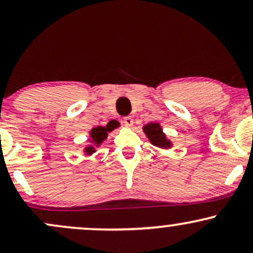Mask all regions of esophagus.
Returning <instances> with one entry per match:
<instances>
[{
    "instance_id": "34e87169",
    "label": "esophagus",
    "mask_w": 253,
    "mask_h": 253,
    "mask_svg": "<svg viewBox=\"0 0 253 253\" xmlns=\"http://www.w3.org/2000/svg\"><path fill=\"white\" fill-rule=\"evenodd\" d=\"M124 124L126 125L127 127H132L133 126V119L130 117H127L124 119Z\"/></svg>"
}]
</instances>
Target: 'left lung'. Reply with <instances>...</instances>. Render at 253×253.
<instances>
[{
	"instance_id": "obj_1",
	"label": "left lung",
	"mask_w": 253,
	"mask_h": 253,
	"mask_svg": "<svg viewBox=\"0 0 253 253\" xmlns=\"http://www.w3.org/2000/svg\"><path fill=\"white\" fill-rule=\"evenodd\" d=\"M143 130L153 146L164 150L172 147V143H171L170 139H168L167 134L163 132V127L161 126V124L150 123L143 126Z\"/></svg>"
}]
</instances>
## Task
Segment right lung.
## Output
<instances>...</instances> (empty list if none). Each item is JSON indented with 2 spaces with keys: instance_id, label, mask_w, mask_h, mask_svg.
Here are the masks:
<instances>
[{
  "instance_id": "1",
  "label": "right lung",
  "mask_w": 253,
  "mask_h": 253,
  "mask_svg": "<svg viewBox=\"0 0 253 253\" xmlns=\"http://www.w3.org/2000/svg\"><path fill=\"white\" fill-rule=\"evenodd\" d=\"M112 130L113 128H108V126L94 127V128L89 132L90 145H88V146L83 150L84 153H85L86 156H91L92 153L96 152V147L100 146V145L108 138V133L112 132Z\"/></svg>"
}]
</instances>
